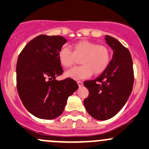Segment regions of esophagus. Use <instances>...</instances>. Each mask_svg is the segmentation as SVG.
Masks as SVG:
<instances>
[{
	"instance_id": "1",
	"label": "esophagus",
	"mask_w": 149,
	"mask_h": 149,
	"mask_svg": "<svg viewBox=\"0 0 149 149\" xmlns=\"http://www.w3.org/2000/svg\"><path fill=\"white\" fill-rule=\"evenodd\" d=\"M77 84H78L79 87H81V86H83V82H82V81H77Z\"/></svg>"
}]
</instances>
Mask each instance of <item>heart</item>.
Listing matches in <instances>:
<instances>
[{"mask_svg":"<svg viewBox=\"0 0 149 149\" xmlns=\"http://www.w3.org/2000/svg\"><path fill=\"white\" fill-rule=\"evenodd\" d=\"M72 51L63 47L58 53L59 62L63 67L69 68L75 64L77 59L81 58L78 67L67 71L66 76L74 80L88 78L93 74L99 75L108 67L111 60V53L107 47L98 45L88 40H82L71 46Z\"/></svg>","mask_w":149,"mask_h":149,"instance_id":"obj_1","label":"heart"}]
</instances>
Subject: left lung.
Listing matches in <instances>:
<instances>
[{"label": "left lung", "instance_id": "obj_1", "mask_svg": "<svg viewBox=\"0 0 149 149\" xmlns=\"http://www.w3.org/2000/svg\"><path fill=\"white\" fill-rule=\"evenodd\" d=\"M106 43L113 54L107 69L93 80L83 83L88 89L84 106L95 119L104 121L122 109L132 91L134 83L132 60L127 48L115 38L105 36Z\"/></svg>", "mask_w": 149, "mask_h": 149}]
</instances>
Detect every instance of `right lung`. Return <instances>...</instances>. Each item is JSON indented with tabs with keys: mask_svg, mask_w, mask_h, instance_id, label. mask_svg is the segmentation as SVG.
<instances>
[{
	"mask_svg": "<svg viewBox=\"0 0 149 149\" xmlns=\"http://www.w3.org/2000/svg\"><path fill=\"white\" fill-rule=\"evenodd\" d=\"M67 40L61 36L39 35L28 42L17 63V88L28 112L42 119L62 114L67 99L78 88L72 78L56 80L63 74L58 53Z\"/></svg>",
	"mask_w": 149,
	"mask_h": 149,
	"instance_id": "right-lung-1",
	"label": "right lung"
}]
</instances>
